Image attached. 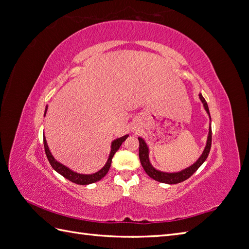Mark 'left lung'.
Here are the masks:
<instances>
[{
	"label": "left lung",
	"instance_id": "1",
	"mask_svg": "<svg viewBox=\"0 0 249 249\" xmlns=\"http://www.w3.org/2000/svg\"><path fill=\"white\" fill-rule=\"evenodd\" d=\"M199 100L201 101V103H203L205 110L207 111L208 114H209V118H210V112H209V108H208V104L204 98V96L201 95V93L199 94ZM210 120H211V118H210ZM138 140H139V158H140L141 164H142L143 169H144V171H145L146 174L151 178L155 179V180H157L159 182H163V183H167V184H174V183H179V182L187 180V179L192 176L194 173L198 170V167L205 162L207 157H208V155H209V153H210L211 141H212V130H211V126H210L205 149H204L203 154L200 155V157L197 159V161H196V162L193 163L192 165L187 167V169H184L180 172H174V173H167V172H162V171L155 169V167L152 165L151 161H149V149H148L147 144L140 137L138 138Z\"/></svg>",
	"mask_w": 249,
	"mask_h": 249
}]
</instances>
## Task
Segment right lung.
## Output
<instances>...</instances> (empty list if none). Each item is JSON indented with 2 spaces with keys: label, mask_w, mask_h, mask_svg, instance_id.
I'll return each mask as SVG.
<instances>
[{
  "label": "right lung",
  "mask_w": 249,
  "mask_h": 249,
  "mask_svg": "<svg viewBox=\"0 0 249 249\" xmlns=\"http://www.w3.org/2000/svg\"><path fill=\"white\" fill-rule=\"evenodd\" d=\"M46 110H48V106L45 107L44 117H45ZM127 137H128V135H125V136L115 139V140L112 141V143H111V151H110V154H109V158L107 160L106 164L104 165L100 171H97L96 173H93V174H79V173L73 172L72 170L69 169V167H67L66 165H63L60 162H58V161H57L53 157V155H52L51 152H50V148L48 146V143H46L45 137H43V144H44L45 155H46V157H48L49 162L52 165V167H53V169L57 173H59L60 175H62L63 177L67 178L68 180H70V181H72L74 183L82 184V186H86V184H90V183H93V182H96L98 180H101V179L107 174L109 169H110L113 155L118 152V149L120 148L121 145H122V143L126 140Z\"/></svg>",
  "instance_id": "obj_1"
}]
</instances>
